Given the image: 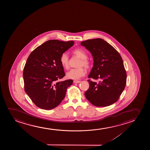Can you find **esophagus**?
I'll return each mask as SVG.
<instances>
[{"instance_id": "obj_1", "label": "esophagus", "mask_w": 150, "mask_h": 150, "mask_svg": "<svg viewBox=\"0 0 150 150\" xmlns=\"http://www.w3.org/2000/svg\"><path fill=\"white\" fill-rule=\"evenodd\" d=\"M73 82L75 83H78L80 82V81H79V80H74Z\"/></svg>"}]
</instances>
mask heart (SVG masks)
Listing matches in <instances>:
<instances>
[{
    "mask_svg": "<svg viewBox=\"0 0 150 150\" xmlns=\"http://www.w3.org/2000/svg\"><path fill=\"white\" fill-rule=\"evenodd\" d=\"M73 52L81 59L77 65V67L79 68L70 70L67 72V77L69 79L78 80L86 74V70L82 67H84L86 69H89L90 68L91 64L88 60L87 59L88 56L86 54L82 49H77L74 50ZM60 62L62 66L64 68L68 69L69 67V60L67 54L66 53L62 54L60 58Z\"/></svg>",
    "mask_w": 150,
    "mask_h": 150,
    "instance_id": "obj_1",
    "label": "heart"
}]
</instances>
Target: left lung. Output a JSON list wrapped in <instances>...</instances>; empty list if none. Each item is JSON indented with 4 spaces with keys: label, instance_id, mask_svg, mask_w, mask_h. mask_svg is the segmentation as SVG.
<instances>
[{
    "label": "left lung",
    "instance_id": "8db88e82",
    "mask_svg": "<svg viewBox=\"0 0 150 150\" xmlns=\"http://www.w3.org/2000/svg\"><path fill=\"white\" fill-rule=\"evenodd\" d=\"M90 52L93 67L88 77L89 88L86 98L96 107H107L116 103L125 88L127 74L121 56L114 47L101 38L81 42Z\"/></svg>",
    "mask_w": 150,
    "mask_h": 150
}]
</instances>
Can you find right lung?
I'll return each instance as SVG.
<instances>
[{"label":"right lung","instance_id":"obj_1","mask_svg":"<svg viewBox=\"0 0 150 150\" xmlns=\"http://www.w3.org/2000/svg\"><path fill=\"white\" fill-rule=\"evenodd\" d=\"M74 44L73 41L49 40L36 48L27 59L23 72L25 92L39 108L57 107L73 83L72 79L59 80L65 76L60 56Z\"/></svg>","mask_w":150,"mask_h":150}]
</instances>
